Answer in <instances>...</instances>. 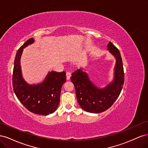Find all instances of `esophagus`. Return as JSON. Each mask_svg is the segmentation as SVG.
<instances>
[{
    "label": "esophagus",
    "mask_w": 148,
    "mask_h": 148,
    "mask_svg": "<svg viewBox=\"0 0 148 148\" xmlns=\"http://www.w3.org/2000/svg\"><path fill=\"white\" fill-rule=\"evenodd\" d=\"M66 79L67 80H69L70 79L71 77V73L70 71H67L66 73Z\"/></svg>",
    "instance_id": "obj_1"
}]
</instances>
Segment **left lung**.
Listing matches in <instances>:
<instances>
[{
    "label": "left lung",
    "instance_id": "1",
    "mask_svg": "<svg viewBox=\"0 0 148 148\" xmlns=\"http://www.w3.org/2000/svg\"><path fill=\"white\" fill-rule=\"evenodd\" d=\"M107 49L116 58L114 82L105 88L99 89L89 80L87 74L81 69L71 74L78 104L85 111L100 113L109 109L119 97L124 83V70L120 51L110 41Z\"/></svg>",
    "mask_w": 148,
    "mask_h": 148
}]
</instances>
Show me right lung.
<instances>
[{
	"instance_id": "1",
	"label": "right lung",
	"mask_w": 148,
	"mask_h": 148,
	"mask_svg": "<svg viewBox=\"0 0 148 148\" xmlns=\"http://www.w3.org/2000/svg\"><path fill=\"white\" fill-rule=\"evenodd\" d=\"M30 38L22 45L16 53L13 70L12 84L16 96L21 104L31 112L47 115L56 110L60 102L62 85L66 82L65 71H51L39 84L29 85L22 78L20 57L23 49L34 42Z\"/></svg>"
}]
</instances>
